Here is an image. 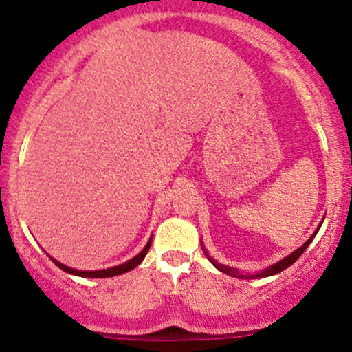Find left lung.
<instances>
[{"label":"left lung","mask_w":352,"mask_h":352,"mask_svg":"<svg viewBox=\"0 0 352 352\" xmlns=\"http://www.w3.org/2000/svg\"><path fill=\"white\" fill-rule=\"evenodd\" d=\"M317 232H318V230H317ZM317 232H315L314 235H311L310 239L307 240V242H305L303 245H301V247L298 248V250H294L293 254H291V255H287V257L283 258V261H279L278 264L271 265V267H267V269H265L264 272H261V274H257V276H242V274H239V272H236L235 269H232V267H226V265H223V264H218V262H216V261H212V258L209 257V255H208V258H209V261L212 262V265H214L216 269H219V271H221V272H225V274H232V276H235V278H245V279H250V278H265V276L278 274V272L285 271L286 267H289L291 264H294V262H296L298 258H300V255L303 254L305 250H307V247H308V245L311 243V240L315 239V235H317Z\"/></svg>","instance_id":"1"}]
</instances>
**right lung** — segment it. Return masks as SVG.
I'll return each mask as SVG.
<instances>
[{
  "instance_id": "1",
  "label": "right lung",
  "mask_w": 352,
  "mask_h": 352,
  "mask_svg": "<svg viewBox=\"0 0 352 352\" xmlns=\"http://www.w3.org/2000/svg\"><path fill=\"white\" fill-rule=\"evenodd\" d=\"M150 247H151V240H150V242H148L146 247H144L143 250H141V254L136 255V257H133V258H131V261L124 262V264L116 265V267L102 269V271H76V269L67 267V265L61 264V262H58V261H54V258H52V261H54V264L58 265L59 269H63V271H65V272H69V274H74V276H81V278H112V276L124 274V272L131 271V269H134V267H136V265H140V262L143 261L144 257H146V254H148V250H150Z\"/></svg>"
}]
</instances>
